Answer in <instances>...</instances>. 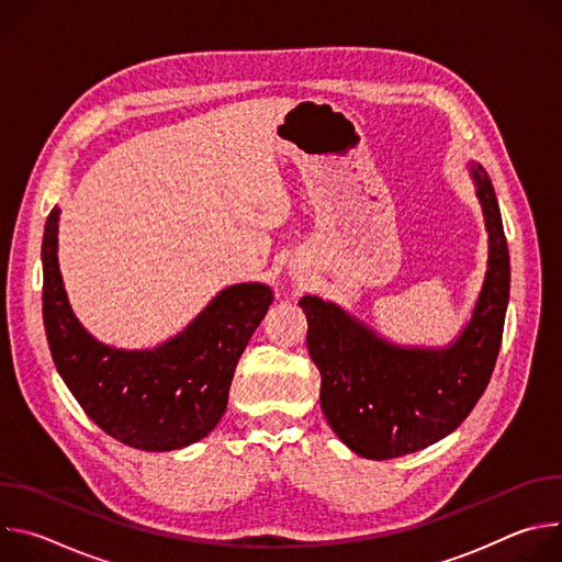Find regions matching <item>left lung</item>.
<instances>
[{"instance_id":"obj_1","label":"left lung","mask_w":562,"mask_h":562,"mask_svg":"<svg viewBox=\"0 0 562 562\" xmlns=\"http://www.w3.org/2000/svg\"><path fill=\"white\" fill-rule=\"evenodd\" d=\"M469 176L487 228V271L453 342L403 347L329 300L297 302L308 323L306 349L323 378L319 407L362 458L389 460L442 440L471 414L494 373L509 304V249L487 171L471 162Z\"/></svg>"}]
</instances>
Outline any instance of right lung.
<instances>
[{
  "label": "right lung",
  "mask_w": 562,
  "mask_h": 562,
  "mask_svg": "<svg viewBox=\"0 0 562 562\" xmlns=\"http://www.w3.org/2000/svg\"><path fill=\"white\" fill-rule=\"evenodd\" d=\"M55 206L44 226V327L57 373L115 440L171 451L209 436L226 412L235 364L273 302L271 286L222 289L187 329L153 349H115L75 317L57 262Z\"/></svg>",
  "instance_id": "1"
}]
</instances>
